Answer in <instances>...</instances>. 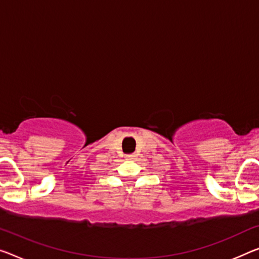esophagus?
Here are the masks:
<instances>
[{
  "instance_id": "1",
  "label": "esophagus",
  "mask_w": 259,
  "mask_h": 259,
  "mask_svg": "<svg viewBox=\"0 0 259 259\" xmlns=\"http://www.w3.org/2000/svg\"><path fill=\"white\" fill-rule=\"evenodd\" d=\"M135 156H137V155H134V154H128V155H126V158H127V160H132V158H134Z\"/></svg>"
}]
</instances>
